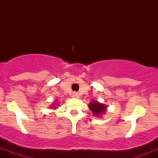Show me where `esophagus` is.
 <instances>
[{
    "label": "esophagus",
    "instance_id": "34e87169",
    "mask_svg": "<svg viewBox=\"0 0 158 158\" xmlns=\"http://www.w3.org/2000/svg\"><path fill=\"white\" fill-rule=\"evenodd\" d=\"M73 97H75V98H78L79 97V95H78V93H76V92H74L73 95Z\"/></svg>",
    "mask_w": 158,
    "mask_h": 158
}]
</instances>
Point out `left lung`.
Here are the masks:
<instances>
[{
  "label": "left lung",
  "instance_id": "obj_1",
  "mask_svg": "<svg viewBox=\"0 0 158 158\" xmlns=\"http://www.w3.org/2000/svg\"><path fill=\"white\" fill-rule=\"evenodd\" d=\"M89 109L92 110L94 114L98 116L99 114H102L106 111V106L105 105L101 104V103H98V102H91L89 104Z\"/></svg>",
  "mask_w": 158,
  "mask_h": 158
}]
</instances>
